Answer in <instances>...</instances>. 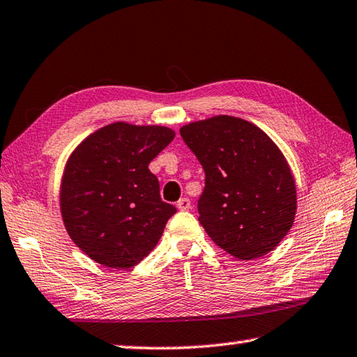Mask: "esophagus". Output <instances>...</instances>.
<instances>
[{
  "label": "esophagus",
  "instance_id": "esophagus-1",
  "mask_svg": "<svg viewBox=\"0 0 357 357\" xmlns=\"http://www.w3.org/2000/svg\"><path fill=\"white\" fill-rule=\"evenodd\" d=\"M176 207H178V211L185 212V211H188V208L192 207V202H190V199H188V198H183V199H179L176 202Z\"/></svg>",
  "mask_w": 357,
  "mask_h": 357
}]
</instances>
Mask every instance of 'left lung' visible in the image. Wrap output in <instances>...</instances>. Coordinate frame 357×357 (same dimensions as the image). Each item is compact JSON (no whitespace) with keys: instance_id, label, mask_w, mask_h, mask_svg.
<instances>
[{"instance_id":"obj_1","label":"left lung","mask_w":357,"mask_h":357,"mask_svg":"<svg viewBox=\"0 0 357 357\" xmlns=\"http://www.w3.org/2000/svg\"><path fill=\"white\" fill-rule=\"evenodd\" d=\"M179 131L206 172L198 220L207 235L238 260L274 250L297 212L296 181L277 144L257 125L226 114Z\"/></svg>"}]
</instances>
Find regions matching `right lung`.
<instances>
[{
  "mask_svg": "<svg viewBox=\"0 0 357 357\" xmlns=\"http://www.w3.org/2000/svg\"><path fill=\"white\" fill-rule=\"evenodd\" d=\"M174 139L162 125L114 122L69 155L60 184L61 220L91 260L130 269L156 248L176 207L160 199L149 164Z\"/></svg>",
  "mask_w": 357,
  "mask_h": 357,
  "instance_id": "add662e5",
  "label": "right lung"
}]
</instances>
